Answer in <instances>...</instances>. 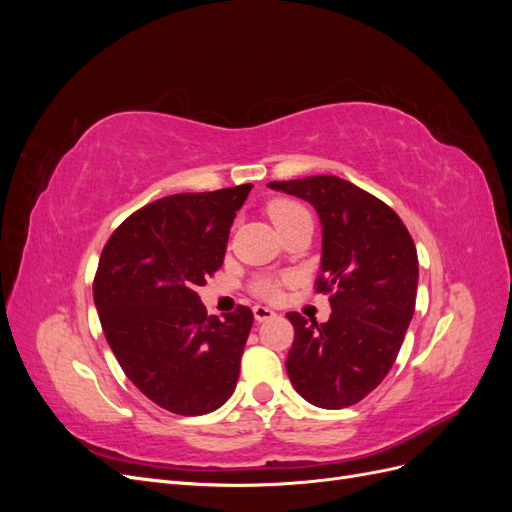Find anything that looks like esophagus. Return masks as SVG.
<instances>
[{
    "label": "esophagus",
    "instance_id": "1",
    "mask_svg": "<svg viewBox=\"0 0 512 512\" xmlns=\"http://www.w3.org/2000/svg\"><path fill=\"white\" fill-rule=\"evenodd\" d=\"M254 318L258 322H267V320L275 318V312H273V309L265 307V305H254Z\"/></svg>",
    "mask_w": 512,
    "mask_h": 512
}]
</instances>
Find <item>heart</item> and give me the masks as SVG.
Returning <instances> with one entry per match:
<instances>
[{
    "label": "heart",
    "mask_w": 512,
    "mask_h": 512,
    "mask_svg": "<svg viewBox=\"0 0 512 512\" xmlns=\"http://www.w3.org/2000/svg\"><path fill=\"white\" fill-rule=\"evenodd\" d=\"M267 213H269L271 222L275 224V228L280 232L286 230L292 222L303 218V215H307V211L299 203H294V200H288V198L273 200V203H269V207H267ZM250 288L260 299L273 301L280 297V280H275V277H269V275L256 277Z\"/></svg>",
    "instance_id": "b5f03b06"
}]
</instances>
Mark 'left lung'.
<instances>
[{"label":"left lung","instance_id":"left-lung-1","mask_svg":"<svg viewBox=\"0 0 512 512\" xmlns=\"http://www.w3.org/2000/svg\"><path fill=\"white\" fill-rule=\"evenodd\" d=\"M273 190L312 203L322 222V273L331 318L286 314L294 342L290 382L309 404H359L389 374L414 314L418 256L408 228L380 198L335 175L271 181Z\"/></svg>","mask_w":512,"mask_h":512}]
</instances>
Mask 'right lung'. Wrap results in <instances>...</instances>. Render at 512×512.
<instances>
[{"label":"right lung","mask_w":512,"mask_h":512,"mask_svg":"<svg viewBox=\"0 0 512 512\" xmlns=\"http://www.w3.org/2000/svg\"><path fill=\"white\" fill-rule=\"evenodd\" d=\"M250 190L164 196L119 224L102 250L94 301L106 342L136 389L173 414L218 410L237 386L252 309L207 316L196 290L224 265Z\"/></svg>","instance_id":"right-lung-1"}]
</instances>
